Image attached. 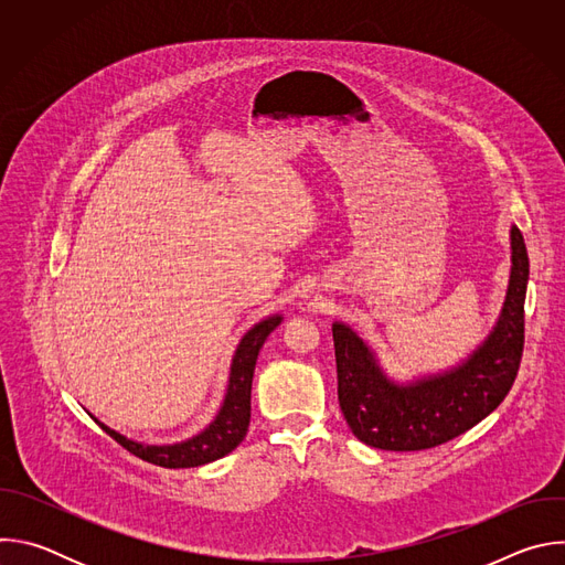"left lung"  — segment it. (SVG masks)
I'll use <instances>...</instances> for the list:
<instances>
[{"label":"left lung","mask_w":565,"mask_h":565,"mask_svg":"<svg viewBox=\"0 0 565 565\" xmlns=\"http://www.w3.org/2000/svg\"><path fill=\"white\" fill-rule=\"evenodd\" d=\"M512 273L494 331L460 366L409 384L384 375L373 351L335 321L338 397L353 436L386 451L438 447L488 418L510 393L525 342L530 262L523 234L512 225Z\"/></svg>","instance_id":"left-lung-1"}]
</instances>
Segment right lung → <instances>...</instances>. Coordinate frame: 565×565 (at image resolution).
Listing matches in <instances>:
<instances>
[{"label": "right lung", "instance_id": "right-lung-1", "mask_svg": "<svg viewBox=\"0 0 565 565\" xmlns=\"http://www.w3.org/2000/svg\"><path fill=\"white\" fill-rule=\"evenodd\" d=\"M281 324V315H273L255 329H250L241 344L236 347L232 366H230V382L227 393L223 399V407L214 423L203 429L199 436L179 443V445H142L136 440H129L114 429L98 423L118 445H122L129 454L168 469H181V467H199L205 462H212L216 458H223L230 454L241 440L248 434L250 425V391H253V375L255 364L259 358V351L266 342V338Z\"/></svg>", "mask_w": 565, "mask_h": 565}]
</instances>
